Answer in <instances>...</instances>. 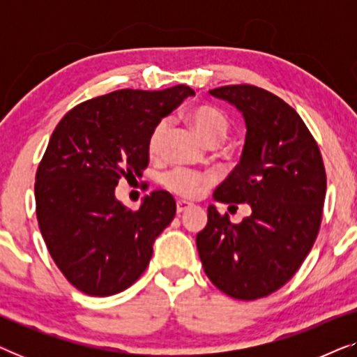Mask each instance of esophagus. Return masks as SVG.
Returning <instances> with one entry per match:
<instances>
[{
    "mask_svg": "<svg viewBox=\"0 0 357 357\" xmlns=\"http://www.w3.org/2000/svg\"><path fill=\"white\" fill-rule=\"evenodd\" d=\"M192 206H193V204L188 203V202H177V213L182 214L185 211H188V209Z\"/></svg>",
    "mask_w": 357,
    "mask_h": 357,
    "instance_id": "34e87169",
    "label": "esophagus"
}]
</instances>
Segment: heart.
<instances>
[{
  "label": "heart",
  "instance_id": "b5f03b06",
  "mask_svg": "<svg viewBox=\"0 0 357 357\" xmlns=\"http://www.w3.org/2000/svg\"><path fill=\"white\" fill-rule=\"evenodd\" d=\"M188 120L190 123H192L193 130L197 131L199 139H202L204 144H219L222 139H226V136L229 133L227 116L224 115L221 110L214 109V107H195V109L188 112ZM165 131H167V121L164 120L159 121V123L151 130V135L148 138V151L151 155L160 153ZM208 183L209 178L206 175L192 172V170L187 169H174L172 172H169L164 177L165 188L180 195V197L187 198L197 197Z\"/></svg>",
  "mask_w": 357,
  "mask_h": 357
}]
</instances>
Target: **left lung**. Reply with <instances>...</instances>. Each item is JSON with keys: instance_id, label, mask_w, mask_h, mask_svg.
Listing matches in <instances>:
<instances>
[{"instance_id": "8db88e82", "label": "left lung", "mask_w": 357, "mask_h": 357, "mask_svg": "<svg viewBox=\"0 0 357 357\" xmlns=\"http://www.w3.org/2000/svg\"><path fill=\"white\" fill-rule=\"evenodd\" d=\"M209 94L236 107L247 126L241 162L213 198L250 204L252 214L232 224L209 204L197 236L199 260L218 289L255 301L284 286L314 245L326 192L324 160L299 114L278 96L250 84Z\"/></svg>"}]
</instances>
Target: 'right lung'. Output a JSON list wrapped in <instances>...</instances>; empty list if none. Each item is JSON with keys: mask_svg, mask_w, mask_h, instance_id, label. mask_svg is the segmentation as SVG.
Wrapping results in <instances>:
<instances>
[{"mask_svg": "<svg viewBox=\"0 0 357 357\" xmlns=\"http://www.w3.org/2000/svg\"><path fill=\"white\" fill-rule=\"evenodd\" d=\"M193 94L183 84L115 91L76 105L52 133L36 174L37 221L53 261L84 294L114 296L133 284L175 218L169 192L155 190L131 211L115 187L143 174L151 130Z\"/></svg>", "mask_w": 357, "mask_h": 357, "instance_id": "add662e5", "label": "right lung"}]
</instances>
